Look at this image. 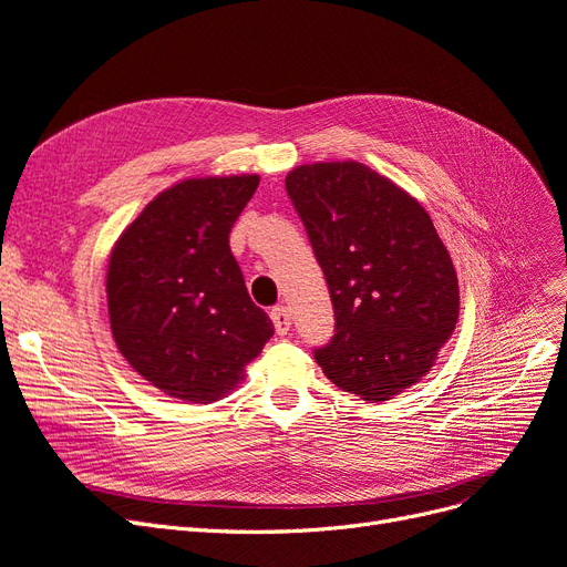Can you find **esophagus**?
I'll return each mask as SVG.
<instances>
[{
    "label": "esophagus",
    "mask_w": 567,
    "mask_h": 567,
    "mask_svg": "<svg viewBox=\"0 0 567 567\" xmlns=\"http://www.w3.org/2000/svg\"><path fill=\"white\" fill-rule=\"evenodd\" d=\"M271 321H274V329H277V333L286 336L290 331V321H293V317H290L288 307H274Z\"/></svg>",
    "instance_id": "1"
}]
</instances>
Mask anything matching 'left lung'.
I'll list each match as a JSON object with an SVG mask.
<instances>
[{
	"mask_svg": "<svg viewBox=\"0 0 567 567\" xmlns=\"http://www.w3.org/2000/svg\"><path fill=\"white\" fill-rule=\"evenodd\" d=\"M286 192L336 312V336L317 362L340 390L388 402L433 369L456 329L452 257L423 205L364 163L298 165Z\"/></svg>",
	"mask_w": 567,
	"mask_h": 567,
	"instance_id": "1",
	"label": "left lung"
}]
</instances>
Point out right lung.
Segmentation results:
<instances>
[{
  "label": "right lung",
  "mask_w": 567,
  "mask_h": 567,
  "mask_svg": "<svg viewBox=\"0 0 567 567\" xmlns=\"http://www.w3.org/2000/svg\"><path fill=\"white\" fill-rule=\"evenodd\" d=\"M257 184V175L182 179L146 205L109 257L106 298L120 354L186 404L229 394L274 336L229 248Z\"/></svg>",
  "instance_id": "right-lung-1"
}]
</instances>
